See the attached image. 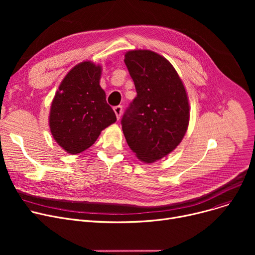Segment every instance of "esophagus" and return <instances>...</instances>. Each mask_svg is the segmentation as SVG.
<instances>
[{
	"label": "esophagus",
	"mask_w": 255,
	"mask_h": 255,
	"mask_svg": "<svg viewBox=\"0 0 255 255\" xmlns=\"http://www.w3.org/2000/svg\"><path fill=\"white\" fill-rule=\"evenodd\" d=\"M114 112H115V114H116V116H117V119L119 120V119L121 118V115H122L123 107H122V106H120V105L115 106V107H114Z\"/></svg>",
	"instance_id": "obj_1"
}]
</instances>
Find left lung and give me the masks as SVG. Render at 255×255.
Returning a JSON list of instances; mask_svg holds the SVG:
<instances>
[{"label": "left lung", "instance_id": "obj_1", "mask_svg": "<svg viewBox=\"0 0 255 255\" xmlns=\"http://www.w3.org/2000/svg\"><path fill=\"white\" fill-rule=\"evenodd\" d=\"M137 95L121 124L129 148L141 161L152 163L169 154L189 124L187 94L172 65L151 50H131L124 60Z\"/></svg>", "mask_w": 255, "mask_h": 255}]
</instances>
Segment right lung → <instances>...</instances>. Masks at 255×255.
<instances>
[{"instance_id":"add662e5","label":"right lung","mask_w":255,"mask_h":255,"mask_svg":"<svg viewBox=\"0 0 255 255\" xmlns=\"http://www.w3.org/2000/svg\"><path fill=\"white\" fill-rule=\"evenodd\" d=\"M100 76V66L80 63L65 76L52 100L50 132L70 154L89 149L100 132L117 121L99 85Z\"/></svg>"}]
</instances>
